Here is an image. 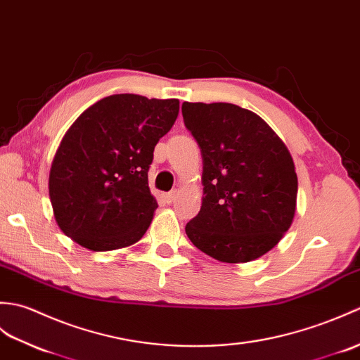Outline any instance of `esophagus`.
<instances>
[{"mask_svg": "<svg viewBox=\"0 0 360 360\" xmlns=\"http://www.w3.org/2000/svg\"><path fill=\"white\" fill-rule=\"evenodd\" d=\"M177 195H179L177 191H171V193L165 194V195H163V198H165V202H166V203H174V202H175V198H177Z\"/></svg>", "mask_w": 360, "mask_h": 360, "instance_id": "1", "label": "esophagus"}]
</instances>
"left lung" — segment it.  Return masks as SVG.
I'll return each mask as SVG.
<instances>
[{"label": "left lung", "instance_id": "left-lung-1", "mask_svg": "<svg viewBox=\"0 0 360 360\" xmlns=\"http://www.w3.org/2000/svg\"><path fill=\"white\" fill-rule=\"evenodd\" d=\"M185 124L203 158L202 207L186 225L210 257L245 263L282 240L294 220L297 174L282 139L252 110L231 103H188Z\"/></svg>", "mask_w": 360, "mask_h": 360}]
</instances>
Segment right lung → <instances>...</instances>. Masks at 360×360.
Masks as SVG:
<instances>
[{
	"instance_id": "right-lung-1",
	"label": "right lung",
	"mask_w": 360,
	"mask_h": 360,
	"mask_svg": "<svg viewBox=\"0 0 360 360\" xmlns=\"http://www.w3.org/2000/svg\"><path fill=\"white\" fill-rule=\"evenodd\" d=\"M179 110L177 98L118 94L75 120L49 172L53 217L63 233L91 251L120 250L145 236L158 207L149 165Z\"/></svg>"
}]
</instances>
